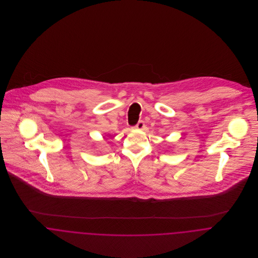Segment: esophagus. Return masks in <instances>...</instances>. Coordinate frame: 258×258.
Here are the masks:
<instances>
[{
	"instance_id": "34e87169",
	"label": "esophagus",
	"mask_w": 258,
	"mask_h": 258,
	"mask_svg": "<svg viewBox=\"0 0 258 258\" xmlns=\"http://www.w3.org/2000/svg\"><path fill=\"white\" fill-rule=\"evenodd\" d=\"M144 127H145V123L143 121H139L138 124L135 126V128L138 130H142Z\"/></svg>"
}]
</instances>
